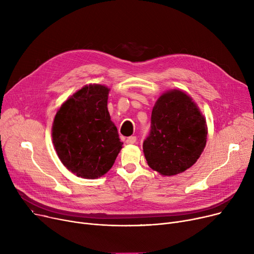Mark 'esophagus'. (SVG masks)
<instances>
[{"label": "esophagus", "instance_id": "34e87169", "mask_svg": "<svg viewBox=\"0 0 254 254\" xmlns=\"http://www.w3.org/2000/svg\"><path fill=\"white\" fill-rule=\"evenodd\" d=\"M136 141H137V138L135 136H130V137L127 138L126 143L127 144H134V143H136Z\"/></svg>", "mask_w": 254, "mask_h": 254}]
</instances>
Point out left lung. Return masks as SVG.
I'll return each instance as SVG.
<instances>
[{"instance_id":"left-lung-1","label":"left lung","mask_w":254,"mask_h":254,"mask_svg":"<svg viewBox=\"0 0 254 254\" xmlns=\"http://www.w3.org/2000/svg\"><path fill=\"white\" fill-rule=\"evenodd\" d=\"M206 119L180 89L166 91L151 113V129L143 143L148 166L164 176L177 175L201 156L207 142Z\"/></svg>"}]
</instances>
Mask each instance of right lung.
<instances>
[{"label": "right lung", "mask_w": 254, "mask_h": 254, "mask_svg": "<svg viewBox=\"0 0 254 254\" xmlns=\"http://www.w3.org/2000/svg\"><path fill=\"white\" fill-rule=\"evenodd\" d=\"M109 88L89 84L57 112L52 142L64 166L77 177L96 179L108 172L123 148L108 111Z\"/></svg>", "instance_id": "1"}]
</instances>
